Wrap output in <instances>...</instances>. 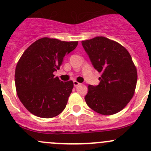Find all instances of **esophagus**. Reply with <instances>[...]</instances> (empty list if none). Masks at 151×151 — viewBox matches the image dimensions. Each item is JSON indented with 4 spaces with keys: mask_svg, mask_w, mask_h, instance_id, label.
Wrapping results in <instances>:
<instances>
[{
    "mask_svg": "<svg viewBox=\"0 0 151 151\" xmlns=\"http://www.w3.org/2000/svg\"><path fill=\"white\" fill-rule=\"evenodd\" d=\"M73 84H74V86H78V85H80L81 83H79V82H78L77 81H74Z\"/></svg>",
    "mask_w": 151,
    "mask_h": 151,
    "instance_id": "esophagus-1",
    "label": "esophagus"
}]
</instances>
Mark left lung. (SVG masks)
I'll return each mask as SVG.
<instances>
[{
	"mask_svg": "<svg viewBox=\"0 0 151 151\" xmlns=\"http://www.w3.org/2000/svg\"><path fill=\"white\" fill-rule=\"evenodd\" d=\"M81 43L94 68L102 74L98 86H88L86 104L103 115L119 112L133 98L137 86V68L129 52L120 43L104 37Z\"/></svg>",
	"mask_w": 151,
	"mask_h": 151,
	"instance_id": "8db88e82",
	"label": "left lung"
}]
</instances>
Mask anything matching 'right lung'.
Listing matches in <instances>:
<instances>
[{"instance_id": "1", "label": "right lung", "mask_w": 151, "mask_h": 151, "mask_svg": "<svg viewBox=\"0 0 151 151\" xmlns=\"http://www.w3.org/2000/svg\"><path fill=\"white\" fill-rule=\"evenodd\" d=\"M78 43L43 37L32 43L20 58L14 75L16 91L31 114L51 118L65 109L73 82L62 81L53 73L59 70L64 58Z\"/></svg>"}]
</instances>
